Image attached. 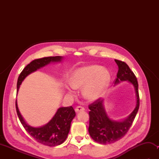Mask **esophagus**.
I'll return each mask as SVG.
<instances>
[{"instance_id": "esophagus-1", "label": "esophagus", "mask_w": 159, "mask_h": 159, "mask_svg": "<svg viewBox=\"0 0 159 159\" xmlns=\"http://www.w3.org/2000/svg\"><path fill=\"white\" fill-rule=\"evenodd\" d=\"M85 111V109H84V107L81 106H78L75 109V111L76 113H79L80 111Z\"/></svg>"}]
</instances>
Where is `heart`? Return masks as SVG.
<instances>
[{"label":"heart","instance_id":"obj_1","mask_svg":"<svg viewBox=\"0 0 159 159\" xmlns=\"http://www.w3.org/2000/svg\"><path fill=\"white\" fill-rule=\"evenodd\" d=\"M109 72L99 66H90L76 70L71 76L70 85L76 89H83V95L89 101L102 98L109 87ZM67 92L74 93L71 87H67Z\"/></svg>","mask_w":159,"mask_h":159}]
</instances>
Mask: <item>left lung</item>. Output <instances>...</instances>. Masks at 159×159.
Listing matches in <instances>:
<instances>
[{
	"instance_id": "left-lung-1",
	"label": "left lung",
	"mask_w": 159,
	"mask_h": 159,
	"mask_svg": "<svg viewBox=\"0 0 159 159\" xmlns=\"http://www.w3.org/2000/svg\"><path fill=\"white\" fill-rule=\"evenodd\" d=\"M115 61L118 66L115 85L122 81L131 83L135 91L136 105L126 118L117 121L111 119L108 116L104 105V99H98L90 104L89 133L94 141L100 144L112 143L121 139L130 128L139 107L138 82L135 75L126 63L117 59H115Z\"/></svg>"
}]
</instances>
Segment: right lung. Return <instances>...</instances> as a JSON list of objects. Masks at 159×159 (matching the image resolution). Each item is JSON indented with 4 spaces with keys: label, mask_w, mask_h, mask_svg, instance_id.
I'll return each instance as SVG.
<instances>
[{
    "label": "right lung",
    "mask_w": 159,
    "mask_h": 159,
    "mask_svg": "<svg viewBox=\"0 0 159 159\" xmlns=\"http://www.w3.org/2000/svg\"><path fill=\"white\" fill-rule=\"evenodd\" d=\"M63 59V57L56 56L33 60L20 73L17 83V91L18 92L20 85L30 74L50 63L61 62ZM16 108L20 122L30 135L38 142L51 147L59 146L65 141L70 132L71 122L76 116V113L72 106L60 107L57 110L52 119L46 124L39 127H33L26 123L23 118L19 111L17 100L16 101Z\"/></svg>",
    "instance_id": "1"
}]
</instances>
